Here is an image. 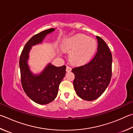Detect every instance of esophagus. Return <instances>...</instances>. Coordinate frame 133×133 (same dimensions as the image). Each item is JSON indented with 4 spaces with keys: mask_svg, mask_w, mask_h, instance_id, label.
Instances as JSON below:
<instances>
[{
    "mask_svg": "<svg viewBox=\"0 0 133 133\" xmlns=\"http://www.w3.org/2000/svg\"><path fill=\"white\" fill-rule=\"evenodd\" d=\"M71 70V68L70 66H67V67H66V71L67 72H69V71H70Z\"/></svg>",
    "mask_w": 133,
    "mask_h": 133,
    "instance_id": "obj_1",
    "label": "esophagus"
}]
</instances>
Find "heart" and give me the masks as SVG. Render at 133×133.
Listing matches in <instances>:
<instances>
[{
    "instance_id": "heart-1",
    "label": "heart",
    "mask_w": 133,
    "mask_h": 133,
    "mask_svg": "<svg viewBox=\"0 0 133 133\" xmlns=\"http://www.w3.org/2000/svg\"><path fill=\"white\" fill-rule=\"evenodd\" d=\"M97 44L96 41L82 34L69 38L64 42L63 48L70 53V59L74 64L85 63L94 56Z\"/></svg>"
}]
</instances>
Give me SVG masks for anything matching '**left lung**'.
Returning <instances> with one entry per match:
<instances>
[{"label":"left lung","instance_id":"1","mask_svg":"<svg viewBox=\"0 0 133 133\" xmlns=\"http://www.w3.org/2000/svg\"><path fill=\"white\" fill-rule=\"evenodd\" d=\"M98 50L87 63L72 69L77 95L84 100L91 101L98 98L107 88L112 77V55L104 41L96 36Z\"/></svg>","mask_w":133,"mask_h":133}]
</instances>
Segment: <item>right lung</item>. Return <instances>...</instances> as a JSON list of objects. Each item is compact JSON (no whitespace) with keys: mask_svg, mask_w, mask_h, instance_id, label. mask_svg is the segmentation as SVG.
Here are the masks:
<instances>
[{"mask_svg":"<svg viewBox=\"0 0 133 133\" xmlns=\"http://www.w3.org/2000/svg\"><path fill=\"white\" fill-rule=\"evenodd\" d=\"M54 31V28H50L34 35L24 47L19 61L23 90L31 100L40 105L48 104L56 98L59 84L66 74V66L56 67L49 63L41 73L34 75L27 63L29 52L32 46L41 43L46 35Z\"/></svg>","mask_w":133,"mask_h":133,"instance_id":"1","label":"right lung"}]
</instances>
